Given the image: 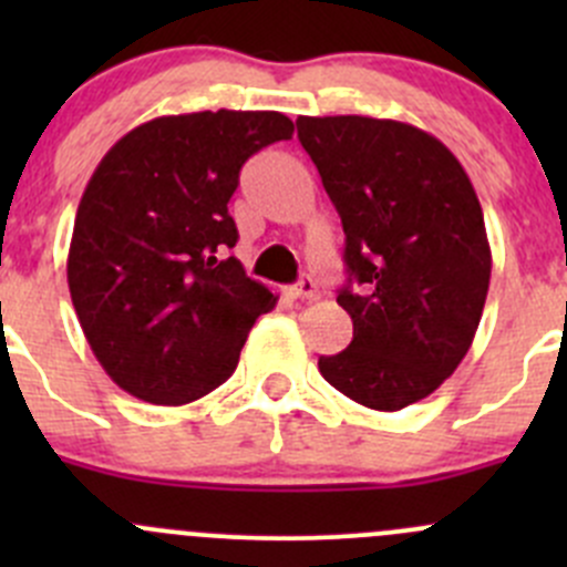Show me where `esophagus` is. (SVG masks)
Listing matches in <instances>:
<instances>
[{
    "label": "esophagus",
    "mask_w": 567,
    "mask_h": 567,
    "mask_svg": "<svg viewBox=\"0 0 567 567\" xmlns=\"http://www.w3.org/2000/svg\"><path fill=\"white\" fill-rule=\"evenodd\" d=\"M290 296H293V299H301V301H316L318 299L316 279L301 277L299 285H293V288H290Z\"/></svg>",
    "instance_id": "obj_1"
}]
</instances>
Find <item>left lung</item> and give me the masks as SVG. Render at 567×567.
Wrapping results in <instances>:
<instances>
[{
    "label": "left lung",
    "instance_id": "left-lung-1",
    "mask_svg": "<svg viewBox=\"0 0 567 567\" xmlns=\"http://www.w3.org/2000/svg\"><path fill=\"white\" fill-rule=\"evenodd\" d=\"M346 233L359 293L337 305L353 340L320 357V375L375 411L436 392L472 348L491 282V247L472 181L444 142L400 120L299 117Z\"/></svg>",
    "mask_w": 567,
    "mask_h": 567
}]
</instances>
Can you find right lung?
<instances>
[{
  "label": "right lung",
  "mask_w": 567,
  "mask_h": 567,
  "mask_svg": "<svg viewBox=\"0 0 567 567\" xmlns=\"http://www.w3.org/2000/svg\"><path fill=\"white\" fill-rule=\"evenodd\" d=\"M293 136L282 112L164 114L120 136L90 177L68 249V288L109 379L183 405L225 384L277 296L221 257L249 156Z\"/></svg>",
  "instance_id": "add662e5"
}]
</instances>
